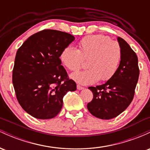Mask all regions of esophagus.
Returning <instances> with one entry per match:
<instances>
[{"label":"esophagus","instance_id":"obj_1","mask_svg":"<svg viewBox=\"0 0 150 150\" xmlns=\"http://www.w3.org/2000/svg\"><path fill=\"white\" fill-rule=\"evenodd\" d=\"M77 89H78V90H81V89H84V87H82V86H80V85H77Z\"/></svg>","mask_w":150,"mask_h":150}]
</instances>
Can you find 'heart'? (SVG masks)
I'll use <instances>...</instances> for the list:
<instances>
[{"instance_id": "b5f03b06", "label": "heart", "mask_w": 150, "mask_h": 150, "mask_svg": "<svg viewBox=\"0 0 150 150\" xmlns=\"http://www.w3.org/2000/svg\"><path fill=\"white\" fill-rule=\"evenodd\" d=\"M79 49L68 46L62 51L61 63L71 71L82 68L84 60L88 69L73 73L71 78L82 85L107 81L116 73L122 58L119 43L107 36L97 34L85 37L78 43Z\"/></svg>"}]
</instances>
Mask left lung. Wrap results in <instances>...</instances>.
Segmentation results:
<instances>
[{
	"mask_svg": "<svg viewBox=\"0 0 150 150\" xmlns=\"http://www.w3.org/2000/svg\"><path fill=\"white\" fill-rule=\"evenodd\" d=\"M122 51L119 67L115 75L101 85L89 87L93 99L87 104L89 111L94 116L108 120L124 111L135 94L140 70L138 59L129 44L118 37Z\"/></svg>",
	"mask_w": 150,
	"mask_h": 150,
	"instance_id": "left-lung-1",
	"label": "left lung"
}]
</instances>
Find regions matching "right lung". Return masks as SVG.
Returning a JSON list of instances; mask_svg holds the SVG:
<instances>
[{"instance_id":"add662e5","label":"right lung","mask_w":150,"mask_h":150,"mask_svg":"<svg viewBox=\"0 0 150 150\" xmlns=\"http://www.w3.org/2000/svg\"><path fill=\"white\" fill-rule=\"evenodd\" d=\"M70 34L44 30L30 37L17 51L13 84L19 104L38 119L54 118L61 111L63 98L77 89L68 78L60 56L73 42Z\"/></svg>"}]
</instances>
